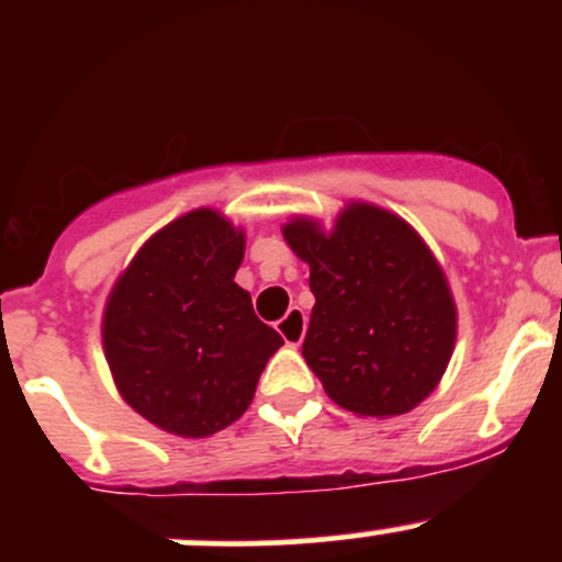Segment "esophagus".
Wrapping results in <instances>:
<instances>
[{"mask_svg":"<svg viewBox=\"0 0 562 562\" xmlns=\"http://www.w3.org/2000/svg\"><path fill=\"white\" fill-rule=\"evenodd\" d=\"M277 330H280L282 338H285L288 346H301L303 335H306V314L293 306L285 317L277 322Z\"/></svg>","mask_w":562,"mask_h":562,"instance_id":"esophagus-1","label":"esophagus"}]
</instances>
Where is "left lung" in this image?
<instances>
[{
    "label": "left lung",
    "mask_w": 562,
    "mask_h": 562,
    "mask_svg": "<svg viewBox=\"0 0 562 562\" xmlns=\"http://www.w3.org/2000/svg\"><path fill=\"white\" fill-rule=\"evenodd\" d=\"M308 263L314 303L303 359L327 396L362 417L415 409L436 389L457 338L447 277L404 218L348 205L330 235L308 218L282 229Z\"/></svg>",
    "instance_id": "8db88e82"
}]
</instances>
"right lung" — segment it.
I'll list each match as a JSON object with an SVG mask.
<instances>
[{
  "label": "right lung",
  "mask_w": 562,
  "mask_h": 562,
  "mask_svg": "<svg viewBox=\"0 0 562 562\" xmlns=\"http://www.w3.org/2000/svg\"><path fill=\"white\" fill-rule=\"evenodd\" d=\"M245 237L216 211H192L142 245L115 282L102 344L121 396L169 434L224 430L254 402L280 333L235 282Z\"/></svg>",
  "instance_id": "right-lung-1"
}]
</instances>
